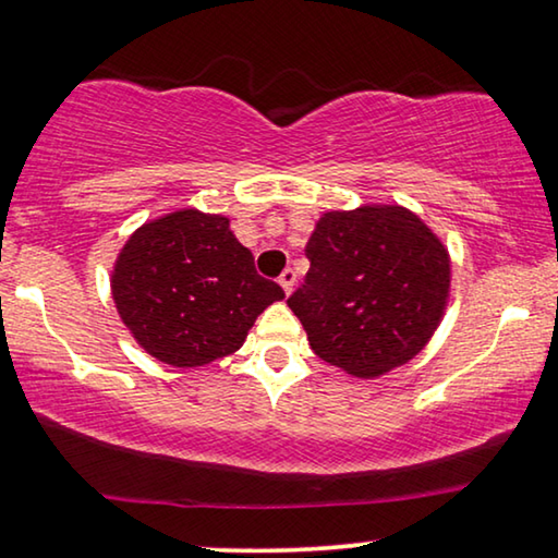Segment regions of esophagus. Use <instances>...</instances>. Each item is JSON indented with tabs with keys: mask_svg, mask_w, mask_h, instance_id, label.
Returning a JSON list of instances; mask_svg holds the SVG:
<instances>
[{
	"mask_svg": "<svg viewBox=\"0 0 558 558\" xmlns=\"http://www.w3.org/2000/svg\"><path fill=\"white\" fill-rule=\"evenodd\" d=\"M294 281H296V274H294V269H284V271H281L279 284H281V289L287 291V294H291V289H294Z\"/></svg>",
	"mask_w": 558,
	"mask_h": 558,
	"instance_id": "34e87169",
	"label": "esophagus"
}]
</instances>
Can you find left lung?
<instances>
[{"label": "left lung", "instance_id": "left-lung-1", "mask_svg": "<svg viewBox=\"0 0 558 558\" xmlns=\"http://www.w3.org/2000/svg\"><path fill=\"white\" fill-rule=\"evenodd\" d=\"M304 284L287 299L314 354L351 376L391 372L426 347L449 299L439 236L404 207L327 211L308 236Z\"/></svg>", "mask_w": 558, "mask_h": 558}]
</instances>
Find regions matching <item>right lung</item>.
<instances>
[{
    "label": "right lung",
    "mask_w": 558,
    "mask_h": 558,
    "mask_svg": "<svg viewBox=\"0 0 558 558\" xmlns=\"http://www.w3.org/2000/svg\"><path fill=\"white\" fill-rule=\"evenodd\" d=\"M111 296L144 351L186 368L236 351L284 291L256 274L227 217L182 209L134 231L111 271Z\"/></svg>",
    "instance_id": "right-lung-1"
}]
</instances>
